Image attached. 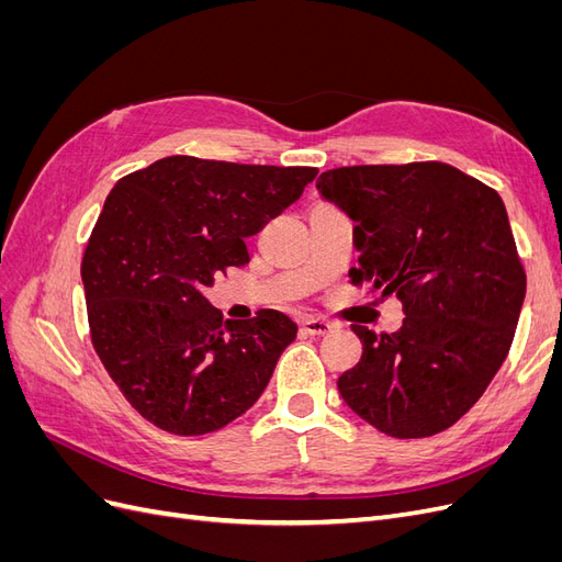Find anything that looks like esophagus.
Wrapping results in <instances>:
<instances>
[{"instance_id":"obj_1","label":"esophagus","mask_w":562,"mask_h":562,"mask_svg":"<svg viewBox=\"0 0 562 562\" xmlns=\"http://www.w3.org/2000/svg\"><path fill=\"white\" fill-rule=\"evenodd\" d=\"M302 330L307 335H328L333 330V323L326 321V318L310 316V318L302 321Z\"/></svg>"}]
</instances>
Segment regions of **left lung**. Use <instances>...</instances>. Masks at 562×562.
I'll list each match as a JSON object with an SVG mask.
<instances>
[{
  "label": "left lung",
  "instance_id": "1",
  "mask_svg": "<svg viewBox=\"0 0 562 562\" xmlns=\"http://www.w3.org/2000/svg\"><path fill=\"white\" fill-rule=\"evenodd\" d=\"M316 187L356 223L351 283L405 314L396 333L353 326L363 356L339 394L386 436L446 431L497 375L525 300L502 196L443 161L330 168Z\"/></svg>",
  "mask_w": 562,
  "mask_h": 562
}]
</instances>
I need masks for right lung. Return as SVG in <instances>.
Segmentation results:
<instances>
[{
	"mask_svg": "<svg viewBox=\"0 0 562 562\" xmlns=\"http://www.w3.org/2000/svg\"><path fill=\"white\" fill-rule=\"evenodd\" d=\"M316 173L176 155L112 187L81 260L91 342L155 427L211 434L260 398L297 326L277 310L225 321L203 291Z\"/></svg>",
	"mask_w": 562,
	"mask_h": 562,
	"instance_id": "add662e5",
	"label": "right lung"
}]
</instances>
